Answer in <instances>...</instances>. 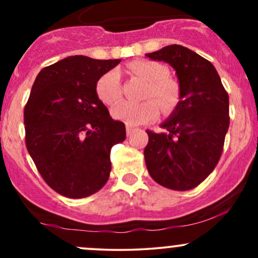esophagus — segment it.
Segmentation results:
<instances>
[{"mask_svg": "<svg viewBox=\"0 0 258 258\" xmlns=\"http://www.w3.org/2000/svg\"><path fill=\"white\" fill-rule=\"evenodd\" d=\"M136 130L133 128V127H131V126H127V128H126V132H127V136H128V137H131L132 136V133L135 132Z\"/></svg>", "mask_w": 258, "mask_h": 258, "instance_id": "34e87169", "label": "esophagus"}]
</instances>
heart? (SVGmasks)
I'll return each instance as SVG.
<instances>
[{
    "label": "heart",
    "mask_w": 258,
    "mask_h": 258,
    "mask_svg": "<svg viewBox=\"0 0 258 258\" xmlns=\"http://www.w3.org/2000/svg\"><path fill=\"white\" fill-rule=\"evenodd\" d=\"M133 74L146 80L148 88L146 98H155L164 111H170L179 99V87L176 81L168 79L164 65L152 60H136L128 65ZM97 94L105 104H114L121 97L120 75L116 70L105 73L97 82ZM153 100L143 103L120 102L111 109L114 119L123 121L128 126H139L155 120L159 115V105Z\"/></svg>",
    "instance_id": "1"
}]
</instances>
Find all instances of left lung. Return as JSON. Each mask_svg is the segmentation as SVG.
Returning a JSON list of instances; mask_svg holds the SVG:
<instances>
[{
    "mask_svg": "<svg viewBox=\"0 0 258 258\" xmlns=\"http://www.w3.org/2000/svg\"><path fill=\"white\" fill-rule=\"evenodd\" d=\"M176 72L179 102L149 136L144 159L152 178L173 190H189L214 171L229 127V97L211 61L179 44L146 54Z\"/></svg>",
    "mask_w": 258,
    "mask_h": 258,
    "instance_id": "left-lung-1",
    "label": "left lung"
}]
</instances>
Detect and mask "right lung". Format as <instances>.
Wrapping results in <instances>:
<instances>
[{
  "label": "right lung",
  "instance_id": "add662e5",
  "mask_svg": "<svg viewBox=\"0 0 258 258\" xmlns=\"http://www.w3.org/2000/svg\"><path fill=\"white\" fill-rule=\"evenodd\" d=\"M121 59L72 55L43 68L24 109L28 152L46 183L72 199L105 184L110 150L125 141V123L114 120L97 94L98 80Z\"/></svg>",
  "mask_w": 258,
  "mask_h": 258
}]
</instances>
